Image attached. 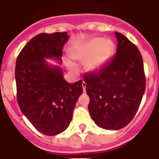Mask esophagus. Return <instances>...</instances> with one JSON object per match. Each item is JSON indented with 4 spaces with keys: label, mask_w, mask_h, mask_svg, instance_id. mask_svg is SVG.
Returning a JSON list of instances; mask_svg holds the SVG:
<instances>
[{
    "label": "esophagus",
    "mask_w": 159,
    "mask_h": 159,
    "mask_svg": "<svg viewBox=\"0 0 159 159\" xmlns=\"http://www.w3.org/2000/svg\"><path fill=\"white\" fill-rule=\"evenodd\" d=\"M86 86H87L86 82H82V88H83V92H86Z\"/></svg>",
    "instance_id": "obj_1"
}]
</instances>
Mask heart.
<instances>
[{
	"label": "heart",
	"instance_id": "1",
	"mask_svg": "<svg viewBox=\"0 0 159 159\" xmlns=\"http://www.w3.org/2000/svg\"><path fill=\"white\" fill-rule=\"evenodd\" d=\"M115 50V44L110 39L94 38L85 42L70 52L72 58L80 62H86V69L95 72L101 69L111 59ZM67 67L74 70V65L67 62Z\"/></svg>",
	"mask_w": 159,
	"mask_h": 159
}]
</instances>
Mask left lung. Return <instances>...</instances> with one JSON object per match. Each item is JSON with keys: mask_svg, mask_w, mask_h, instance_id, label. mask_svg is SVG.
I'll return each instance as SVG.
<instances>
[{"mask_svg": "<svg viewBox=\"0 0 159 159\" xmlns=\"http://www.w3.org/2000/svg\"><path fill=\"white\" fill-rule=\"evenodd\" d=\"M117 49L104 67L84 75L90 115L97 125L116 130L126 126L138 111L145 91L141 53L122 34L116 32Z\"/></svg>", "mask_w": 159, "mask_h": 159, "instance_id": "obj_1", "label": "left lung"}]
</instances>
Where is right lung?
Instances as JSON below:
<instances>
[{
    "instance_id": "add662e5",
    "label": "right lung",
    "mask_w": 159,
    "mask_h": 159,
    "mask_svg": "<svg viewBox=\"0 0 159 159\" xmlns=\"http://www.w3.org/2000/svg\"><path fill=\"white\" fill-rule=\"evenodd\" d=\"M67 32L39 34L19 53L16 63V98L22 113L34 128L46 135H57L69 126L82 81L68 83L59 67L44 58L61 60Z\"/></svg>"
}]
</instances>
